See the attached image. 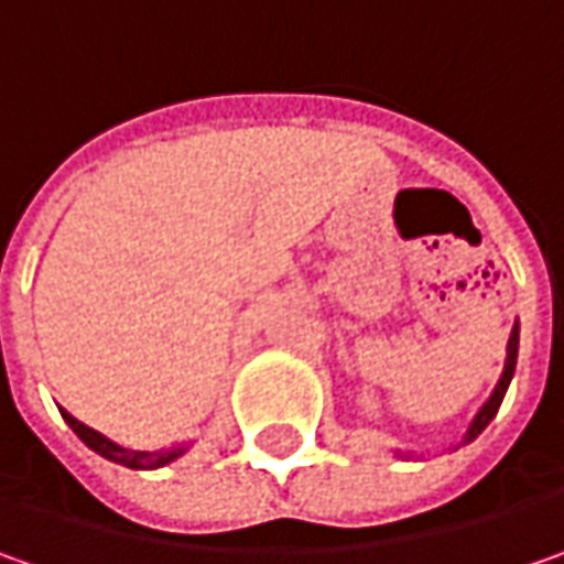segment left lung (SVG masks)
I'll list each match as a JSON object with an SVG mask.
<instances>
[{
	"mask_svg": "<svg viewBox=\"0 0 564 564\" xmlns=\"http://www.w3.org/2000/svg\"><path fill=\"white\" fill-rule=\"evenodd\" d=\"M518 344H521V325L514 322V328H511V334H508V347H505V369L502 376H499V381H496V388H492V394H489V401L479 406L477 416L470 420V426H467V432H464V438H460V445H467V442H474L482 429L492 423V416L499 413V406H502V398L505 391H508V384H511V379H514V366H518ZM457 445V448H460ZM398 457H413V454H404L398 452Z\"/></svg>",
	"mask_w": 564,
	"mask_h": 564,
	"instance_id": "left-lung-1",
	"label": "left lung"
}]
</instances>
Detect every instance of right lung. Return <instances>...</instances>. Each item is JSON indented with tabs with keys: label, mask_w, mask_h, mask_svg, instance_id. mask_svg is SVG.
<instances>
[{
	"label": "right lung",
	"mask_w": 564,
	"mask_h": 564,
	"mask_svg": "<svg viewBox=\"0 0 564 564\" xmlns=\"http://www.w3.org/2000/svg\"><path fill=\"white\" fill-rule=\"evenodd\" d=\"M62 420L72 426V432L85 442L90 452H97L100 457H107L112 464H122V467H132V470H158V467H166L173 464L176 457H183L188 452V445H173V448H160V452H132V448H122L110 442L107 435H100L97 429L85 426L82 420H75L72 413L62 410Z\"/></svg>",
	"instance_id": "right-lung-1"
}]
</instances>
